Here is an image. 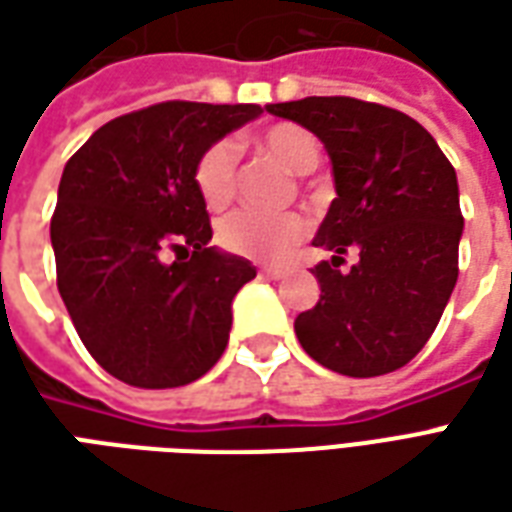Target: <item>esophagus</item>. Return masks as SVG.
I'll return each instance as SVG.
<instances>
[{
	"label": "esophagus",
	"mask_w": 512,
	"mask_h": 512,
	"mask_svg": "<svg viewBox=\"0 0 512 512\" xmlns=\"http://www.w3.org/2000/svg\"><path fill=\"white\" fill-rule=\"evenodd\" d=\"M260 277L282 279V277H285V268H260Z\"/></svg>",
	"instance_id": "obj_1"
}]
</instances>
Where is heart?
Wrapping results in <instances>:
<instances>
[{
	"mask_svg": "<svg viewBox=\"0 0 512 512\" xmlns=\"http://www.w3.org/2000/svg\"><path fill=\"white\" fill-rule=\"evenodd\" d=\"M255 147L277 158L293 172H312L321 161L318 136L296 123H274L255 134ZM194 189L208 211H224L238 194V147L230 139H216L194 161ZM310 224L301 213L263 216L238 211L219 224V244L224 252L255 263H282L307 238Z\"/></svg>",
	"mask_w": 512,
	"mask_h": 512,
	"instance_id": "b5f03b06",
	"label": "heart"
}]
</instances>
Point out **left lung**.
Here are the masks:
<instances>
[{
	"instance_id": "8db88e82",
	"label": "left lung",
	"mask_w": 512,
	"mask_h": 512,
	"mask_svg": "<svg viewBox=\"0 0 512 512\" xmlns=\"http://www.w3.org/2000/svg\"><path fill=\"white\" fill-rule=\"evenodd\" d=\"M332 156V208L315 246L334 252L312 268L321 299L296 318L301 348L334 373H395L425 348L458 279L463 213L450 158L414 117L348 95L268 104ZM360 252L345 275L342 255Z\"/></svg>"
}]
</instances>
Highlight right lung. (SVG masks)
<instances>
[{"label":"right lung","mask_w":512,"mask_h":512,"mask_svg":"<svg viewBox=\"0 0 512 512\" xmlns=\"http://www.w3.org/2000/svg\"><path fill=\"white\" fill-rule=\"evenodd\" d=\"M260 112L164 101L109 120L68 158L51 216L57 288L84 348L123 384L186 386L224 354L230 304L255 268L208 246L191 172Z\"/></svg>","instance_id":"1"}]
</instances>
